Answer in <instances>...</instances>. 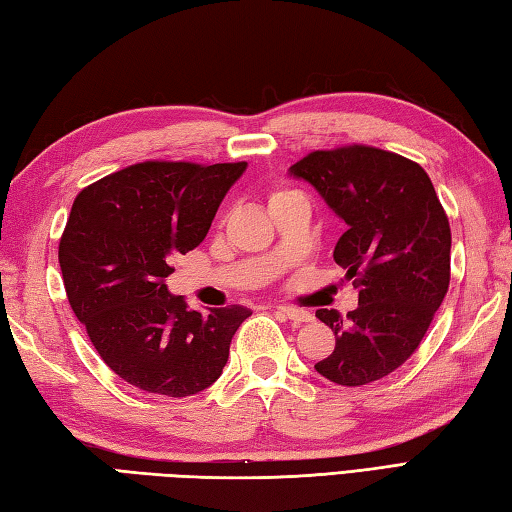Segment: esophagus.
<instances>
[{
  "label": "esophagus",
  "mask_w": 512,
  "mask_h": 512,
  "mask_svg": "<svg viewBox=\"0 0 512 512\" xmlns=\"http://www.w3.org/2000/svg\"><path fill=\"white\" fill-rule=\"evenodd\" d=\"M278 311H280V314H285L289 320H294V322H311V320H314V316H311L307 309H300V307L283 305V307H278Z\"/></svg>",
  "instance_id": "1"
}]
</instances>
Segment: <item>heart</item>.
<instances>
[{
	"label": "heart",
	"mask_w": 512,
	"mask_h": 512,
	"mask_svg": "<svg viewBox=\"0 0 512 512\" xmlns=\"http://www.w3.org/2000/svg\"><path fill=\"white\" fill-rule=\"evenodd\" d=\"M289 190H278V192H274V194H271V198H274V196H280V194H287Z\"/></svg>",
	"instance_id": "b5f03b06"
}]
</instances>
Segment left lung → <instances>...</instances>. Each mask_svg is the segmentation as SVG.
I'll list each match as a JSON object with an SVG mask.
<instances>
[{
    "label": "left lung",
    "mask_w": 512,
    "mask_h": 512,
    "mask_svg": "<svg viewBox=\"0 0 512 512\" xmlns=\"http://www.w3.org/2000/svg\"><path fill=\"white\" fill-rule=\"evenodd\" d=\"M344 223L333 260L360 289L358 307L316 316L336 349L316 371L342 387L393 373L420 347L451 280V227L422 165L371 145L316 150L289 168Z\"/></svg>",
    "instance_id": "1"
}]
</instances>
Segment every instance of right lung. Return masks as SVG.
<instances>
[{
    "instance_id": "add662e5",
    "label": "right lung",
    "mask_w": 512,
    "mask_h": 512,
    "mask_svg": "<svg viewBox=\"0 0 512 512\" xmlns=\"http://www.w3.org/2000/svg\"><path fill=\"white\" fill-rule=\"evenodd\" d=\"M247 163L143 161L88 185L59 241L68 302L101 360L132 387L185 398L218 380L252 311L190 309L165 285L172 258L210 232Z\"/></svg>"
}]
</instances>
